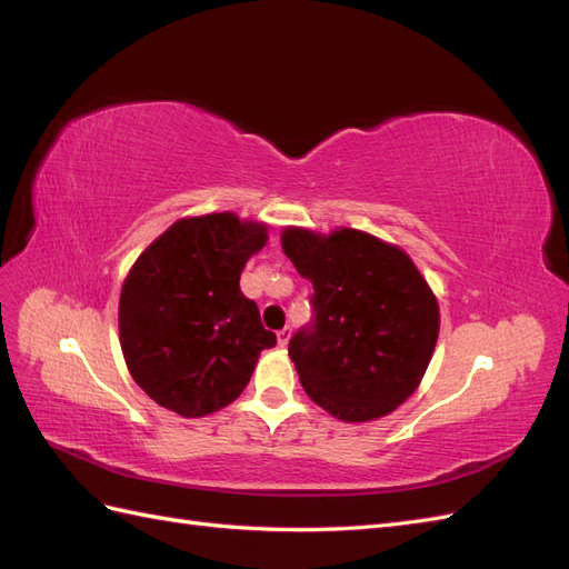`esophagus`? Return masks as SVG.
<instances>
[{
	"mask_svg": "<svg viewBox=\"0 0 569 569\" xmlns=\"http://www.w3.org/2000/svg\"><path fill=\"white\" fill-rule=\"evenodd\" d=\"M289 337H291V327H282V330L278 332V341H280V347H287Z\"/></svg>",
	"mask_w": 569,
	"mask_h": 569,
	"instance_id": "34e87169",
	"label": "esophagus"
}]
</instances>
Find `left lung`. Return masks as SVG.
I'll return each mask as SVG.
<instances>
[{
    "label": "left lung",
    "instance_id": "8db88e82",
    "mask_svg": "<svg viewBox=\"0 0 569 569\" xmlns=\"http://www.w3.org/2000/svg\"><path fill=\"white\" fill-rule=\"evenodd\" d=\"M282 249L313 282V320L289 339L303 391L347 422L382 418L418 389L439 337V306L410 258L341 228H287Z\"/></svg>",
    "mask_w": 569,
    "mask_h": 569
}]
</instances>
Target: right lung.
<instances>
[{"mask_svg":"<svg viewBox=\"0 0 569 569\" xmlns=\"http://www.w3.org/2000/svg\"><path fill=\"white\" fill-rule=\"evenodd\" d=\"M266 226L232 213L184 218L132 266L120 291V347L132 380L182 418L232 403L258 353L278 343L239 289Z\"/></svg>","mask_w":569,"mask_h":569,"instance_id":"1","label":"right lung"}]
</instances>
